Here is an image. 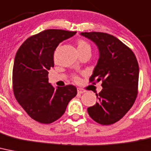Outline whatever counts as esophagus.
I'll list each match as a JSON object with an SVG mask.
<instances>
[{"label": "esophagus", "mask_w": 151, "mask_h": 151, "mask_svg": "<svg viewBox=\"0 0 151 151\" xmlns=\"http://www.w3.org/2000/svg\"><path fill=\"white\" fill-rule=\"evenodd\" d=\"M84 92H85V91L83 90L82 88H78V94H83V93H84Z\"/></svg>", "instance_id": "esophagus-1"}]
</instances>
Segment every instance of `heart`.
<instances>
[{
	"instance_id": "obj_1",
	"label": "heart",
	"mask_w": 151,
	"mask_h": 151,
	"mask_svg": "<svg viewBox=\"0 0 151 151\" xmlns=\"http://www.w3.org/2000/svg\"><path fill=\"white\" fill-rule=\"evenodd\" d=\"M91 50V46L90 44L88 43V42L85 41L84 40H80L78 41V50ZM74 80L78 81V77H74Z\"/></svg>"
}]
</instances>
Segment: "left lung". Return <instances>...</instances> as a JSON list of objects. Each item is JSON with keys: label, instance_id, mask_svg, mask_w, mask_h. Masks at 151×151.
<instances>
[{"label": "left lung", "instance_id": "8db88e82", "mask_svg": "<svg viewBox=\"0 0 151 151\" xmlns=\"http://www.w3.org/2000/svg\"><path fill=\"white\" fill-rule=\"evenodd\" d=\"M98 46L99 58L90 82L102 81L96 94L99 101L88 108L89 116L101 125L118 122L135 102L138 90L139 65L133 52L119 39L108 33L81 32Z\"/></svg>", "mask_w": 151, "mask_h": 151}]
</instances>
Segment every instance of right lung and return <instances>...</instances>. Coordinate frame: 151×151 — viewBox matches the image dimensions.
I'll use <instances>...</instances> for the list:
<instances>
[{"label": "right lung", "mask_w": 151, "mask_h": 151, "mask_svg": "<svg viewBox=\"0 0 151 151\" xmlns=\"http://www.w3.org/2000/svg\"><path fill=\"white\" fill-rule=\"evenodd\" d=\"M77 32L47 29L28 38L14 58L12 83L16 100L32 119L49 124L64 114L77 88L66 85L54 88L48 81V70L54 67L58 45Z\"/></svg>", "instance_id": "right-lung-1"}]
</instances>
